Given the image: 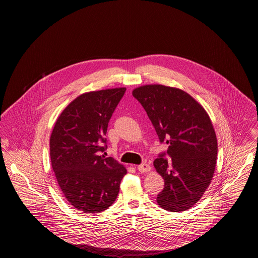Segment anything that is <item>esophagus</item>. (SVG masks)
<instances>
[{
	"instance_id": "esophagus-1",
	"label": "esophagus",
	"mask_w": 258,
	"mask_h": 258,
	"mask_svg": "<svg viewBox=\"0 0 258 258\" xmlns=\"http://www.w3.org/2000/svg\"><path fill=\"white\" fill-rule=\"evenodd\" d=\"M150 169H151V166L147 164V163H141V164H139L138 166H137V170L139 172H141V173H144V172L150 171Z\"/></svg>"
}]
</instances>
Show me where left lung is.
I'll return each mask as SVG.
<instances>
[{"mask_svg":"<svg viewBox=\"0 0 258 258\" xmlns=\"http://www.w3.org/2000/svg\"><path fill=\"white\" fill-rule=\"evenodd\" d=\"M133 96L147 112L160 143L168 146L154 161L164 180L158 204L171 212L192 207L210 185L218 155L207 112L187 93L171 87H139Z\"/></svg>","mask_w":258,"mask_h":258,"instance_id":"obj_1","label":"left lung"}]
</instances>
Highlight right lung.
<instances>
[{"mask_svg": "<svg viewBox=\"0 0 258 258\" xmlns=\"http://www.w3.org/2000/svg\"><path fill=\"white\" fill-rule=\"evenodd\" d=\"M125 88L90 92L61 112L50 137L52 168L62 195L74 208L99 213L118 197L126 170L107 149L108 123Z\"/></svg>", "mask_w": 258, "mask_h": 258, "instance_id": "right-lung-1", "label": "right lung"}]
</instances>
